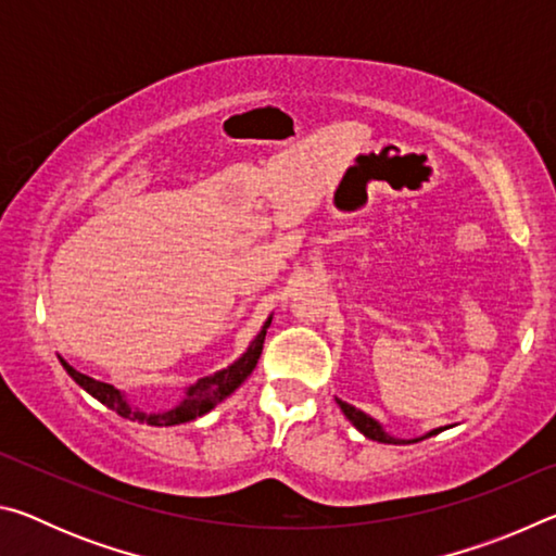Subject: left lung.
<instances>
[{
  "label": "left lung",
  "mask_w": 556,
  "mask_h": 556,
  "mask_svg": "<svg viewBox=\"0 0 556 556\" xmlns=\"http://www.w3.org/2000/svg\"><path fill=\"white\" fill-rule=\"evenodd\" d=\"M336 402H338V407L343 409L348 421H351V425H353L357 431H361V434H365V437L372 439V441H380V444H414V441L429 439V437L439 434V431H444V429H431V431H427L425 437H417V439H394V437H390L388 431H384V429L380 427V421H375V419L370 417V414L355 409L353 404H348V402H343V400H336Z\"/></svg>",
  "instance_id": "8db88e82"
}]
</instances>
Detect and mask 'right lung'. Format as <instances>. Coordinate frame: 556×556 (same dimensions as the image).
<instances>
[{"label": "right lung", "mask_w": 556, "mask_h": 556, "mask_svg": "<svg viewBox=\"0 0 556 556\" xmlns=\"http://www.w3.org/2000/svg\"><path fill=\"white\" fill-rule=\"evenodd\" d=\"M269 324H271V316L267 318L265 326H262V331L257 333L255 341L250 343L248 351L242 353V357H238V361L228 365L225 370L213 372V375H208V378H201L199 382L191 384V388L186 390V397L178 402L176 407L166 409V412H144L139 407H131L125 394H122L117 388H112V384H108V382L88 378V375H83L75 368H71L65 361H61V363H63L65 372H68L83 390L90 392L92 397L100 400L112 412H117L119 417H125L129 421H139V425H149V427H174V425H184V421H191L195 417L208 414L215 404L223 402L228 394H232L244 380H248V375L255 370V365L260 361V353H262V345H265V336H267Z\"/></svg>", "instance_id": "add662e5"}]
</instances>
